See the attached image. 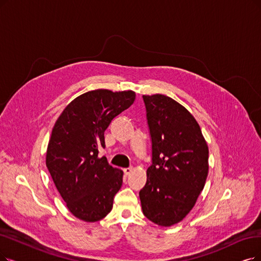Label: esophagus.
Listing matches in <instances>:
<instances>
[{"mask_svg":"<svg viewBox=\"0 0 261 261\" xmlns=\"http://www.w3.org/2000/svg\"><path fill=\"white\" fill-rule=\"evenodd\" d=\"M132 171H133V167H128V168H125L124 169V173H125V175H129L130 173H132Z\"/></svg>","mask_w":261,"mask_h":261,"instance_id":"1","label":"esophagus"}]
</instances>
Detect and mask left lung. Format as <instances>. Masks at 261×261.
Returning a JSON list of instances; mask_svg holds the SVG:
<instances>
[{
    "label": "left lung",
    "instance_id": "8db88e82",
    "mask_svg": "<svg viewBox=\"0 0 261 261\" xmlns=\"http://www.w3.org/2000/svg\"><path fill=\"white\" fill-rule=\"evenodd\" d=\"M152 141V164L139 192L144 216L172 226L190 213L209 171V149L195 118L174 99L143 95Z\"/></svg>",
    "mask_w": 261,
    "mask_h": 261
}]
</instances>
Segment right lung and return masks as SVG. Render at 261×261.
<instances>
[{
  "instance_id": "right-lung-1",
  "label": "right lung",
  "mask_w": 261,
  "mask_h": 261,
  "mask_svg": "<svg viewBox=\"0 0 261 261\" xmlns=\"http://www.w3.org/2000/svg\"><path fill=\"white\" fill-rule=\"evenodd\" d=\"M133 91L94 90L85 93L61 113L52 128L46 165L71 214L97 222L112 209L121 189L123 171L113 168L98 150L105 148L103 133L111 121L129 108Z\"/></svg>"
}]
</instances>
